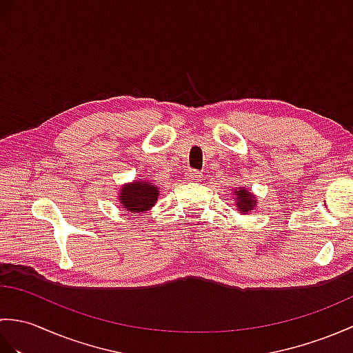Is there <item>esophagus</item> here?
Listing matches in <instances>:
<instances>
[{"instance_id":"obj_1","label":"esophagus","mask_w":353,"mask_h":353,"mask_svg":"<svg viewBox=\"0 0 353 353\" xmlns=\"http://www.w3.org/2000/svg\"><path fill=\"white\" fill-rule=\"evenodd\" d=\"M186 179H188L190 182H197L201 179V172L197 170H190L186 171Z\"/></svg>"}]
</instances>
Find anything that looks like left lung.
<instances>
[{
    "mask_svg": "<svg viewBox=\"0 0 353 353\" xmlns=\"http://www.w3.org/2000/svg\"><path fill=\"white\" fill-rule=\"evenodd\" d=\"M236 208L239 209L241 212H249V211H253L254 205H256V200H254V197L252 196L250 192H247V190L241 188L236 191Z\"/></svg>",
    "mask_w": 353,
    "mask_h": 353,
    "instance_id": "obj_1",
    "label": "left lung"
}]
</instances>
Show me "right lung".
<instances>
[{
	"label": "right lung",
	"mask_w": 353,
	"mask_h": 353,
	"mask_svg": "<svg viewBox=\"0 0 353 353\" xmlns=\"http://www.w3.org/2000/svg\"><path fill=\"white\" fill-rule=\"evenodd\" d=\"M156 186L145 182H133L130 185H124L121 188V203L127 209L134 214L144 212L148 208H152L157 200Z\"/></svg>",
	"instance_id": "right-lung-1"
}]
</instances>
